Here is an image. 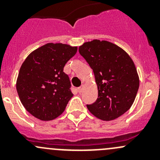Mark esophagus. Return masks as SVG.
<instances>
[{
  "label": "esophagus",
  "mask_w": 160,
  "mask_h": 160,
  "mask_svg": "<svg viewBox=\"0 0 160 160\" xmlns=\"http://www.w3.org/2000/svg\"><path fill=\"white\" fill-rule=\"evenodd\" d=\"M83 88H84V86H83V85H81L80 88H78V92H79V93H81V92L83 91Z\"/></svg>",
  "instance_id": "1"
}]
</instances>
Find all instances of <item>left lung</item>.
Wrapping results in <instances>:
<instances>
[{
    "label": "left lung",
    "mask_w": 160,
    "mask_h": 160,
    "mask_svg": "<svg viewBox=\"0 0 160 160\" xmlns=\"http://www.w3.org/2000/svg\"><path fill=\"white\" fill-rule=\"evenodd\" d=\"M79 52L93 71L98 98L88 104L92 114L103 121H111L125 114L133 104L139 87L134 62L117 45L94 39L83 43Z\"/></svg>",
    "instance_id": "8db88e82"
}]
</instances>
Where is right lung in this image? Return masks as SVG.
<instances>
[{
    "label": "right lung",
    "mask_w": 160,
    "mask_h": 160,
    "mask_svg": "<svg viewBox=\"0 0 160 160\" xmlns=\"http://www.w3.org/2000/svg\"><path fill=\"white\" fill-rule=\"evenodd\" d=\"M77 47L47 43L31 52L19 70L16 89L27 111L42 121L59 117L73 96L66 63Z\"/></svg>",
    "instance_id": "right-lung-1"
}]
</instances>
